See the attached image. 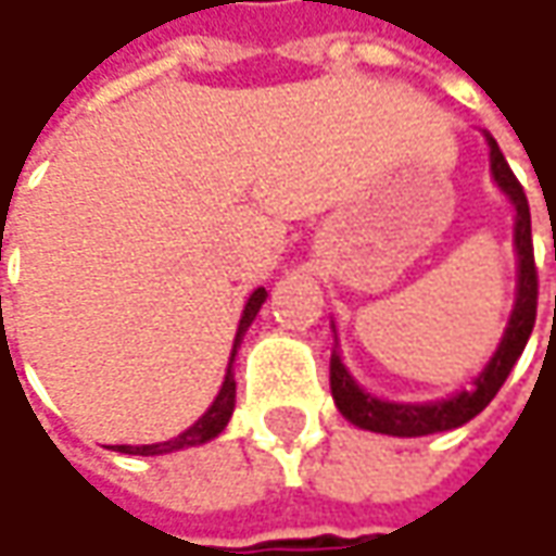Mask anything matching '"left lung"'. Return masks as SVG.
<instances>
[{
    "label": "left lung",
    "instance_id": "left-lung-1",
    "mask_svg": "<svg viewBox=\"0 0 556 556\" xmlns=\"http://www.w3.org/2000/svg\"><path fill=\"white\" fill-rule=\"evenodd\" d=\"M489 160H492V175L498 187L514 200L517 208V255H520V282H517V304L507 323V332L498 344V351L492 356L483 375L473 381V391H462L452 400L428 403V406H403V403H384L375 400L369 393H363L354 384V378L341 366V359L332 356V396L336 406L348 421H354L356 428H366L375 433H391V437H425V433L452 431L470 421L473 415L486 409L492 396L502 391L505 378L514 369V363L520 359L527 348L532 326H535V307H539V270H535V252H532V220H529V202L523 193V184L517 181V175L510 172V165L502 156V150L495 144V138H489Z\"/></svg>",
    "mask_w": 556,
    "mask_h": 556
}]
</instances>
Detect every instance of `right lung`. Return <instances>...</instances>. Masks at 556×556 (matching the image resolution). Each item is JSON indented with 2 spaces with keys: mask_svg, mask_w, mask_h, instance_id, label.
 <instances>
[{
  "mask_svg": "<svg viewBox=\"0 0 556 556\" xmlns=\"http://www.w3.org/2000/svg\"><path fill=\"white\" fill-rule=\"evenodd\" d=\"M264 298H267L264 289H255L252 298H249V304H245V311H242L240 329H237V341H233V354H237V344L242 341V332L252 326V319H255V314L261 311ZM233 400H237V381H233V372H230V366H227V375H224V384H220L215 403L208 406V412L202 415L190 431L178 433L175 440H165V443H153V446H116V452H125V455H163V452L187 450V446L205 443V440L218 437V433L227 428V421H230V415H233Z\"/></svg>",
  "mask_w": 556,
  "mask_h": 556,
  "instance_id": "right-lung-1",
  "label": "right lung"
}]
</instances>
